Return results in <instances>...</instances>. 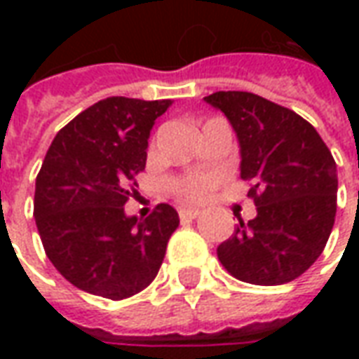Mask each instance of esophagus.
Here are the masks:
<instances>
[{
  "mask_svg": "<svg viewBox=\"0 0 359 359\" xmlns=\"http://www.w3.org/2000/svg\"><path fill=\"white\" fill-rule=\"evenodd\" d=\"M179 215L180 219H196L200 215V210L198 208H180Z\"/></svg>",
  "mask_w": 359,
  "mask_h": 359,
  "instance_id": "1",
  "label": "esophagus"
}]
</instances>
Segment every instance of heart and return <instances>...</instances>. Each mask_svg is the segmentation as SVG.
Segmentation results:
<instances>
[{
    "label": "heart",
    "mask_w": 359,
    "mask_h": 359,
    "mask_svg": "<svg viewBox=\"0 0 359 359\" xmlns=\"http://www.w3.org/2000/svg\"><path fill=\"white\" fill-rule=\"evenodd\" d=\"M215 177H194V179H187L177 184V194L187 200H196L202 198L210 188L215 184Z\"/></svg>",
    "instance_id": "obj_1"
}]
</instances>
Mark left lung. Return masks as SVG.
I'll use <instances>...</instances> for the list:
<instances>
[{
    "label": "left lung",
    "instance_id": "left-lung-1",
    "mask_svg": "<svg viewBox=\"0 0 359 359\" xmlns=\"http://www.w3.org/2000/svg\"><path fill=\"white\" fill-rule=\"evenodd\" d=\"M223 111L241 146V179L257 215L238 221L217 257L233 277L259 286L290 283L321 256L337 215V163L298 113L252 92L203 97Z\"/></svg>",
    "mask_w": 359,
    "mask_h": 359
}]
</instances>
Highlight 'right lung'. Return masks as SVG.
<instances>
[{
  "mask_svg": "<svg viewBox=\"0 0 359 359\" xmlns=\"http://www.w3.org/2000/svg\"><path fill=\"white\" fill-rule=\"evenodd\" d=\"M171 100L107 97L84 109L51 142L36 177L34 219L53 267L84 292L123 300L156 278L179 213L159 203L128 217L149 130Z\"/></svg>",
  "mask_w": 359,
  "mask_h": 359,
  "instance_id": "right-lung-1",
  "label": "right lung"
}]
</instances>
